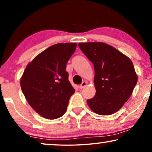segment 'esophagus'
<instances>
[{
    "label": "esophagus",
    "mask_w": 152,
    "mask_h": 152,
    "mask_svg": "<svg viewBox=\"0 0 152 152\" xmlns=\"http://www.w3.org/2000/svg\"><path fill=\"white\" fill-rule=\"evenodd\" d=\"M87 85V82H83L82 84H81L80 85V86H79V88H80V89H82V88H84L85 86H86Z\"/></svg>",
    "instance_id": "1"
}]
</instances>
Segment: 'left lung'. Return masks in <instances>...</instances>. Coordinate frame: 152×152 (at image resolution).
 <instances>
[{
  "label": "left lung",
  "instance_id": "left-lung-1",
  "mask_svg": "<svg viewBox=\"0 0 152 152\" xmlns=\"http://www.w3.org/2000/svg\"><path fill=\"white\" fill-rule=\"evenodd\" d=\"M79 47L93 64L95 96L87 100L94 113L111 115L128 101L138 76L127 56L102 42L80 43Z\"/></svg>",
  "mask_w": 152,
  "mask_h": 152
}]
</instances>
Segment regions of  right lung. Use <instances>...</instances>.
<instances>
[{
  "label": "right lung",
  "instance_id": "1",
  "mask_svg": "<svg viewBox=\"0 0 152 152\" xmlns=\"http://www.w3.org/2000/svg\"><path fill=\"white\" fill-rule=\"evenodd\" d=\"M76 47V43H60L48 48L27 65L20 78L26 100L46 119L61 117L75 93L66 67Z\"/></svg>",
  "mask_w": 152,
  "mask_h": 152
}]
</instances>
